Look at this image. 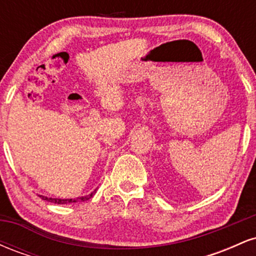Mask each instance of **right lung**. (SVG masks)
Returning <instances> with one entry per match:
<instances>
[{
  "label": "right lung",
  "mask_w": 256,
  "mask_h": 256,
  "mask_svg": "<svg viewBox=\"0 0 256 256\" xmlns=\"http://www.w3.org/2000/svg\"><path fill=\"white\" fill-rule=\"evenodd\" d=\"M94 194L95 192H92L90 194V195H86V196H83V198H74V200H60V198H46V196H40L43 200H46V201H49V202H52V204H72V202H79V201H88V200H90L91 198L94 196Z\"/></svg>",
  "instance_id": "obj_1"
}]
</instances>
